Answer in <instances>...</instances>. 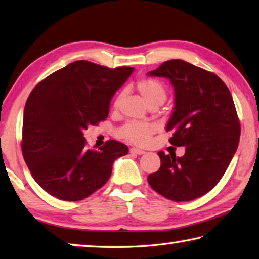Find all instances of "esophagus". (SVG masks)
<instances>
[{
  "label": "esophagus",
  "mask_w": 259,
  "mask_h": 259,
  "mask_svg": "<svg viewBox=\"0 0 259 259\" xmlns=\"http://www.w3.org/2000/svg\"><path fill=\"white\" fill-rule=\"evenodd\" d=\"M130 153L131 154H136V155H143V154H145V152L144 150H142V149H139V148H130Z\"/></svg>",
  "instance_id": "1"
}]
</instances>
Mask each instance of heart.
<instances>
[{"mask_svg":"<svg viewBox=\"0 0 259 259\" xmlns=\"http://www.w3.org/2000/svg\"><path fill=\"white\" fill-rule=\"evenodd\" d=\"M136 91L144 103L150 107L161 106L166 100V89L155 79L146 78L136 83ZM121 96H119L114 102V109L117 110L120 106ZM154 126L149 123L143 122H129L122 126L120 135L128 142L136 145H145L148 142L150 136L154 134Z\"/></svg>","mask_w":259,"mask_h":259,"instance_id":"heart-1","label":"heart"}]
</instances>
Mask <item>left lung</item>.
Returning a JSON list of instances; mask_svg holds the SVG:
<instances>
[{
  "label": "left lung",
  "instance_id": "obj_1",
  "mask_svg": "<svg viewBox=\"0 0 259 259\" xmlns=\"http://www.w3.org/2000/svg\"><path fill=\"white\" fill-rule=\"evenodd\" d=\"M166 78L175 91V109L166 124L170 144L185 146L181 157L158 152L159 170L148 176L153 189L167 199L189 201L218 185L237 152L240 122L231 93L216 74L176 59L149 71Z\"/></svg>",
  "mask_w": 259,
  "mask_h": 259
}]
</instances>
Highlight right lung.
<instances>
[{
  "instance_id": "right-lung-1",
  "label": "right lung",
  "mask_w": 259,
  "mask_h": 259,
  "mask_svg": "<svg viewBox=\"0 0 259 259\" xmlns=\"http://www.w3.org/2000/svg\"><path fill=\"white\" fill-rule=\"evenodd\" d=\"M134 68L109 69L74 61L32 89L22 124V155L35 181L65 201L91 196L109 180L124 144L110 140L87 149L83 131L109 115L112 97Z\"/></svg>"
}]
</instances>
